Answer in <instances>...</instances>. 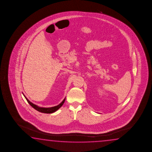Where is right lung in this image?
I'll list each match as a JSON object with an SVG mask.
<instances>
[{"label": "right lung", "mask_w": 152, "mask_h": 152, "mask_svg": "<svg viewBox=\"0 0 152 152\" xmlns=\"http://www.w3.org/2000/svg\"><path fill=\"white\" fill-rule=\"evenodd\" d=\"M23 95L24 96V97L26 98L28 104L33 108H34L35 110H36L37 111H39V112H41V113H54L55 112L57 111L63 105V104L64 103L65 100V98L64 99V100H63L62 102L59 104V105L55 106H54V107H39L38 106L35 105L34 103H32L30 100H28V99L26 97L24 94H23Z\"/></svg>", "instance_id": "add662e5"}]
</instances>
